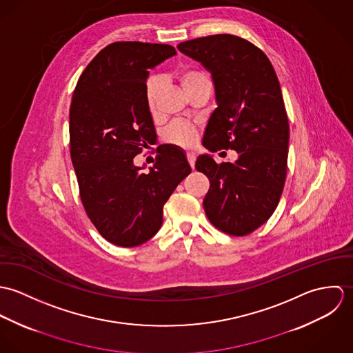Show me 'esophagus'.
<instances>
[{
    "label": "esophagus",
    "mask_w": 353,
    "mask_h": 353,
    "mask_svg": "<svg viewBox=\"0 0 353 353\" xmlns=\"http://www.w3.org/2000/svg\"><path fill=\"white\" fill-rule=\"evenodd\" d=\"M188 161H189V164L192 165V168H194V164H196V153L189 152V153H188Z\"/></svg>",
    "instance_id": "34e87169"
}]
</instances>
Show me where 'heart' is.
Wrapping results in <instances>:
<instances>
[{
    "mask_svg": "<svg viewBox=\"0 0 353 353\" xmlns=\"http://www.w3.org/2000/svg\"><path fill=\"white\" fill-rule=\"evenodd\" d=\"M176 79L188 97H190L193 92H196L203 85L210 84V79L206 74V72H203L200 68H194V66L181 68L176 72ZM159 88H160V83L156 77H152L148 80L147 87H145V97H147L148 108L151 110L152 112L154 111V107H156ZM196 137H197L196 129L186 123H174L167 129V132L164 134L165 141H168L176 147H182V148L192 147L196 143Z\"/></svg>",
    "mask_w": 353,
    "mask_h": 353,
    "instance_id": "1",
    "label": "heart"
}]
</instances>
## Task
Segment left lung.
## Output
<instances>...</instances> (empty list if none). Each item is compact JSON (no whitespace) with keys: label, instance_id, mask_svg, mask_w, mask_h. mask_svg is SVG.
Here are the masks:
<instances>
[{"label":"left lung","instance_id":"obj_1","mask_svg":"<svg viewBox=\"0 0 353 353\" xmlns=\"http://www.w3.org/2000/svg\"><path fill=\"white\" fill-rule=\"evenodd\" d=\"M178 50L201 62L213 79L217 108L203 147L238 152L235 163L217 164L209 154L196 161L210 182L206 217L225 234L249 235L273 214L287 176L290 125L279 79L265 52L235 35L192 39Z\"/></svg>","mask_w":353,"mask_h":353}]
</instances>
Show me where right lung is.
<instances>
[{"instance_id":"right-lung-1","label":"right lung","mask_w":353,"mask_h":353,"mask_svg":"<svg viewBox=\"0 0 353 353\" xmlns=\"http://www.w3.org/2000/svg\"><path fill=\"white\" fill-rule=\"evenodd\" d=\"M170 45L115 42L80 76L69 111L70 157L80 199L101 236L121 248L160 230L163 206L192 172L185 153L159 145L150 172L134 157L156 143L145 87L148 69L175 55Z\"/></svg>"}]
</instances>
